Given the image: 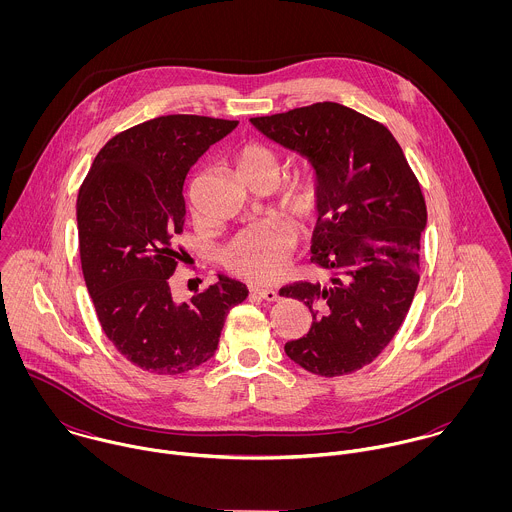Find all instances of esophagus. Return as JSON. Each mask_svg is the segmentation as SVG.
Listing matches in <instances>:
<instances>
[{
    "mask_svg": "<svg viewBox=\"0 0 512 512\" xmlns=\"http://www.w3.org/2000/svg\"><path fill=\"white\" fill-rule=\"evenodd\" d=\"M250 292L254 293V295H258V297H262V299H266V301H278V299H280V295H278L276 290H268V288L252 286Z\"/></svg>",
    "mask_w": 512,
    "mask_h": 512,
    "instance_id": "obj_1",
    "label": "esophagus"
}]
</instances>
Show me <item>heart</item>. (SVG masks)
<instances>
[{
    "instance_id": "heart-1",
    "label": "heart",
    "mask_w": 512,
    "mask_h": 512,
    "mask_svg": "<svg viewBox=\"0 0 512 512\" xmlns=\"http://www.w3.org/2000/svg\"><path fill=\"white\" fill-rule=\"evenodd\" d=\"M238 173L252 181L270 175L278 179L280 161L270 147L258 142L236 151ZM321 199V179L313 169L293 175L284 193V207L295 219H309ZM295 248V234L286 222H260L238 232L224 250V266L254 284H272L284 276Z\"/></svg>"
}]
</instances>
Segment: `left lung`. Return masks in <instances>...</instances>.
<instances>
[{
	"mask_svg": "<svg viewBox=\"0 0 512 512\" xmlns=\"http://www.w3.org/2000/svg\"><path fill=\"white\" fill-rule=\"evenodd\" d=\"M250 122L307 157L321 179L311 262L331 282L280 290L313 315L286 355L319 376L351 374L384 351L412 305L428 222L422 187L390 130L343 104L317 102Z\"/></svg>",
	"mask_w": 512,
	"mask_h": 512,
	"instance_id": "8db88e82",
	"label": "left lung"
}]
</instances>
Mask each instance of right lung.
Returning <instances> with one entry per match:
<instances>
[{"label":"right lung","mask_w":512,"mask_h":512,"mask_svg":"<svg viewBox=\"0 0 512 512\" xmlns=\"http://www.w3.org/2000/svg\"><path fill=\"white\" fill-rule=\"evenodd\" d=\"M236 126L191 114L147 120L98 151L78 191L80 266L98 321L120 355L147 372L207 363L228 311L248 297L222 274L183 303L169 288L183 254L175 238L185 224V177Z\"/></svg>","instance_id":"obj_1"}]
</instances>
